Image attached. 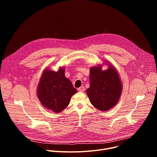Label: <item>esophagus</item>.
<instances>
[{"mask_svg": "<svg viewBox=\"0 0 157 157\" xmlns=\"http://www.w3.org/2000/svg\"><path fill=\"white\" fill-rule=\"evenodd\" d=\"M84 89H84V86H81V87H79V88L78 89V91L82 93V92L84 91Z\"/></svg>", "mask_w": 157, "mask_h": 157, "instance_id": "esophagus-1", "label": "esophagus"}]
</instances>
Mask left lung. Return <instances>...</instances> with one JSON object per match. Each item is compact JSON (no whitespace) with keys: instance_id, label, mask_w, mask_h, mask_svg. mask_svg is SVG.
I'll use <instances>...</instances> for the list:
<instances>
[{"instance_id":"1","label":"left lung","mask_w":157,"mask_h":157,"mask_svg":"<svg viewBox=\"0 0 157 157\" xmlns=\"http://www.w3.org/2000/svg\"><path fill=\"white\" fill-rule=\"evenodd\" d=\"M104 64L107 68L103 70V64L90 68V84L87 95L92 105L101 111L114 107L119 102L122 91V84L116 68L107 60Z\"/></svg>"}]
</instances>
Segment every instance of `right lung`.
Masks as SVG:
<instances>
[{
    "label": "right lung",
    "instance_id": "1",
    "mask_svg": "<svg viewBox=\"0 0 157 157\" xmlns=\"http://www.w3.org/2000/svg\"><path fill=\"white\" fill-rule=\"evenodd\" d=\"M65 68L59 67L57 71L45 68L37 86V96L41 105L58 114L70 104L73 95L77 93L71 82L64 75Z\"/></svg>",
    "mask_w": 157,
    "mask_h": 157
}]
</instances>
